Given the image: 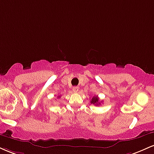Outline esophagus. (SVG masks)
Instances as JSON below:
<instances>
[{
    "label": "esophagus",
    "instance_id": "obj_1",
    "mask_svg": "<svg viewBox=\"0 0 154 154\" xmlns=\"http://www.w3.org/2000/svg\"><path fill=\"white\" fill-rule=\"evenodd\" d=\"M72 91H73V92H75V93H77V92L79 91V88L78 87H74L73 88H72Z\"/></svg>",
    "mask_w": 154,
    "mask_h": 154
}]
</instances>
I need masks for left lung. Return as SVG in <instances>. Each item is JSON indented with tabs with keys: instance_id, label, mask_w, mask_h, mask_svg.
I'll return each instance as SVG.
<instances>
[{
	"instance_id": "8db88e82",
	"label": "left lung",
	"mask_w": 154,
	"mask_h": 154,
	"mask_svg": "<svg viewBox=\"0 0 154 154\" xmlns=\"http://www.w3.org/2000/svg\"><path fill=\"white\" fill-rule=\"evenodd\" d=\"M91 103L94 104V105H99L100 102H99V98H98V96H93L92 98V99L91 100Z\"/></svg>"
}]
</instances>
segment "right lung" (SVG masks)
Segmentation results:
<instances>
[{
  "label": "right lung",
  "instance_id": "1",
  "mask_svg": "<svg viewBox=\"0 0 154 154\" xmlns=\"http://www.w3.org/2000/svg\"><path fill=\"white\" fill-rule=\"evenodd\" d=\"M58 98H60V96H59V97H58Z\"/></svg>",
  "mask_w": 154,
  "mask_h": 154
}]
</instances>
